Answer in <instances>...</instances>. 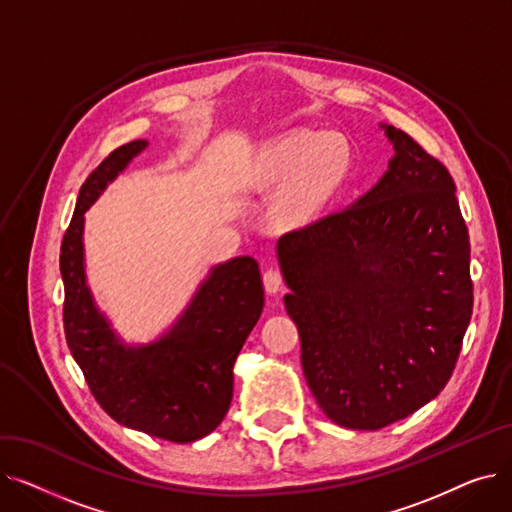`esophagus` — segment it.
<instances>
[{
  "mask_svg": "<svg viewBox=\"0 0 512 512\" xmlns=\"http://www.w3.org/2000/svg\"><path fill=\"white\" fill-rule=\"evenodd\" d=\"M263 286L270 294L280 292L284 288V278H282L280 270H276V267H270V270L263 274Z\"/></svg>",
  "mask_w": 512,
  "mask_h": 512,
  "instance_id": "1",
  "label": "esophagus"
}]
</instances>
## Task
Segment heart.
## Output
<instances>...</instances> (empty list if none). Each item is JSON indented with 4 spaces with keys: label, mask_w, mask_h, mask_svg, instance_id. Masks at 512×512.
<instances>
[{
    "label": "heart",
    "mask_w": 512,
    "mask_h": 512,
    "mask_svg": "<svg viewBox=\"0 0 512 512\" xmlns=\"http://www.w3.org/2000/svg\"><path fill=\"white\" fill-rule=\"evenodd\" d=\"M351 170V149L340 134L297 130L274 141L259 157V172L270 182L292 186L280 201L288 220H299L309 207L336 188Z\"/></svg>",
    "instance_id": "obj_1"
}]
</instances>
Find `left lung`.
<instances>
[{
  "label": "left lung",
  "mask_w": 512,
  "mask_h": 512,
  "mask_svg": "<svg viewBox=\"0 0 512 512\" xmlns=\"http://www.w3.org/2000/svg\"><path fill=\"white\" fill-rule=\"evenodd\" d=\"M382 128L394 155L378 184L276 245L307 384L346 429H380L434 400L473 313L452 176L407 132Z\"/></svg>",
  "instance_id": "left-lung-1"
}]
</instances>
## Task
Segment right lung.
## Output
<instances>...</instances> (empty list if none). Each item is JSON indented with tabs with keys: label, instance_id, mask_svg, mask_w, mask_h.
Returning a JSON list of instances; mask_svg holds the SVG:
<instances>
[{
	"label": "right lung",
	"instance_id": "add662e5",
	"mask_svg": "<svg viewBox=\"0 0 512 512\" xmlns=\"http://www.w3.org/2000/svg\"><path fill=\"white\" fill-rule=\"evenodd\" d=\"M147 145L118 147L80 186L60 253L64 332L107 415L153 438L186 444L211 434L230 409L232 367L263 311V284L253 257H234L211 267L191 303L157 340L126 344L116 334L87 284L85 213Z\"/></svg>",
	"mask_w": 512,
	"mask_h": 512
}]
</instances>
